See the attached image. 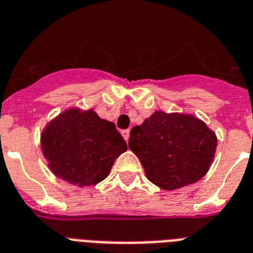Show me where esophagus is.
I'll return each mask as SVG.
<instances>
[{
	"mask_svg": "<svg viewBox=\"0 0 253 253\" xmlns=\"http://www.w3.org/2000/svg\"><path fill=\"white\" fill-rule=\"evenodd\" d=\"M122 135H123V138H125V140H128V136H130V130H123L122 131Z\"/></svg>",
	"mask_w": 253,
	"mask_h": 253,
	"instance_id": "esophagus-1",
	"label": "esophagus"
}]
</instances>
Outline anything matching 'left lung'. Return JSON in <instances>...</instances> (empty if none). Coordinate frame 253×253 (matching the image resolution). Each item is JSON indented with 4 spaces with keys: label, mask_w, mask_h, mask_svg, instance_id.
I'll use <instances>...</instances> for the list:
<instances>
[{
    "label": "left lung",
    "mask_w": 253,
    "mask_h": 253,
    "mask_svg": "<svg viewBox=\"0 0 253 253\" xmlns=\"http://www.w3.org/2000/svg\"><path fill=\"white\" fill-rule=\"evenodd\" d=\"M216 135L200 119L186 114L155 111L130 131L128 147L138 157L150 182L176 190L207 173Z\"/></svg>",
    "instance_id": "8db88e82"
}]
</instances>
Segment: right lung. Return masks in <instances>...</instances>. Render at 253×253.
<instances>
[{
	"label": "right lung",
	"mask_w": 253,
	"mask_h": 253,
	"mask_svg": "<svg viewBox=\"0 0 253 253\" xmlns=\"http://www.w3.org/2000/svg\"><path fill=\"white\" fill-rule=\"evenodd\" d=\"M41 147L54 175L84 187L103 180L127 144L113 122L69 109L42 131Z\"/></svg>",
	"instance_id": "add662e5"
}]
</instances>
